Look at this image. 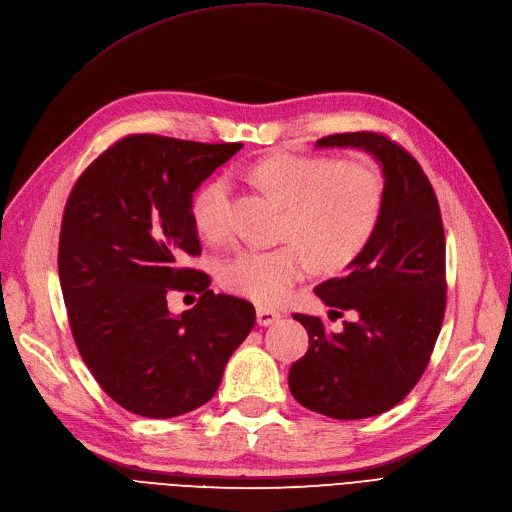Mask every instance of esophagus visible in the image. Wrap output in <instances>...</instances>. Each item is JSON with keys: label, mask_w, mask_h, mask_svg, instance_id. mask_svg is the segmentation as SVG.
Here are the masks:
<instances>
[{"label": "esophagus", "mask_w": 512, "mask_h": 512, "mask_svg": "<svg viewBox=\"0 0 512 512\" xmlns=\"http://www.w3.org/2000/svg\"><path fill=\"white\" fill-rule=\"evenodd\" d=\"M279 319H281V314L275 312V310H271V308H262V306H260V308L256 310V323H258L260 327L275 325Z\"/></svg>", "instance_id": "34e87169"}]
</instances>
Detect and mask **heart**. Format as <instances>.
I'll use <instances>...</instances> for the list:
<instances>
[{
  "label": "heart",
  "instance_id": "b5f03b06",
  "mask_svg": "<svg viewBox=\"0 0 512 512\" xmlns=\"http://www.w3.org/2000/svg\"><path fill=\"white\" fill-rule=\"evenodd\" d=\"M252 177L287 214L275 250H239L223 262L221 285L258 304H281L306 279L312 258L342 269L371 241L383 214L385 181L371 162L277 154L260 160ZM191 216L208 241L231 233V181L212 177L193 196Z\"/></svg>",
  "mask_w": 512,
  "mask_h": 512
}]
</instances>
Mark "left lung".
Listing matches in <instances>:
<instances>
[{
	"instance_id": "obj_1",
	"label": "left lung",
	"mask_w": 512,
	"mask_h": 512,
	"mask_svg": "<svg viewBox=\"0 0 512 512\" xmlns=\"http://www.w3.org/2000/svg\"><path fill=\"white\" fill-rule=\"evenodd\" d=\"M319 148H360L377 158L385 204L371 241L342 277L314 289L333 314L352 310L342 333L294 314L308 352L291 364L294 398L331 419H367L402 402L423 377L446 312V237L435 191L402 145L373 131L337 133Z\"/></svg>"
}]
</instances>
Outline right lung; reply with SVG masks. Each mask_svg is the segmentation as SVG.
Wrapping results in <instances>:
<instances>
[{"mask_svg": "<svg viewBox=\"0 0 512 512\" xmlns=\"http://www.w3.org/2000/svg\"><path fill=\"white\" fill-rule=\"evenodd\" d=\"M239 150L129 135L83 170L66 200L58 273L70 331L95 381L135 415L170 419L206 404L256 323L250 302L214 294L206 273L183 266L202 254L193 191ZM170 290L201 300L173 317Z\"/></svg>", "mask_w": 512, "mask_h": 512, "instance_id": "obj_1", "label": "right lung"}]
</instances>
